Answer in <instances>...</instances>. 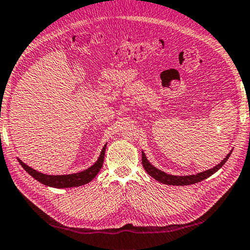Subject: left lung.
<instances>
[{"mask_svg": "<svg viewBox=\"0 0 250 250\" xmlns=\"http://www.w3.org/2000/svg\"><path fill=\"white\" fill-rule=\"evenodd\" d=\"M230 154H231V150L220 164L215 166V167H213L208 170H205V171H202V172L195 173V174H189V176H173V174H168L164 171H161L160 169L156 168L155 166H152L149 163V160L147 159V157L144 151H142V161H143V167L145 168L147 173L149 174L150 177L154 178L155 180L168 186H190V185H194V183L205 180V179L211 177L212 174L215 173L217 170H220L223 167V165H225L227 159L229 158Z\"/></svg>", "mask_w": 250, "mask_h": 250, "instance_id": "obj_1", "label": "left lung"}]
</instances>
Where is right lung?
I'll return each instance as SVG.
<instances>
[{"instance_id":"1","label":"right lung","mask_w":250,"mask_h":250,"mask_svg":"<svg viewBox=\"0 0 250 250\" xmlns=\"http://www.w3.org/2000/svg\"><path fill=\"white\" fill-rule=\"evenodd\" d=\"M107 144H105L103 149L101 150V154L99 156L98 160L85 170H82L80 172L70 173V174H46L42 172H39L37 170L30 168L29 166L24 164L20 158H17L19 163L21 167L25 169L26 172H28L35 180L39 181L42 185L51 188H57V189H64V188H74L80 187L86 183L91 182L96 177V174L100 172L101 168L103 166L104 161V155H105V148H106Z\"/></svg>"}]
</instances>
